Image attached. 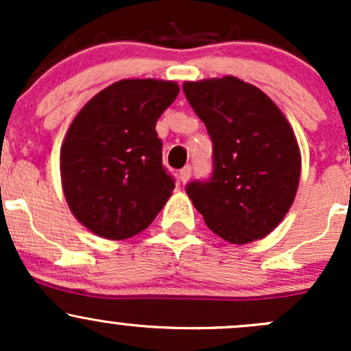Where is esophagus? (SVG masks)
Returning a JSON list of instances; mask_svg holds the SVG:
<instances>
[{
    "label": "esophagus",
    "mask_w": 351,
    "mask_h": 351,
    "mask_svg": "<svg viewBox=\"0 0 351 351\" xmlns=\"http://www.w3.org/2000/svg\"><path fill=\"white\" fill-rule=\"evenodd\" d=\"M190 176H192V168H190V166H185V168H183V169H180L178 178H180V182L183 183V185H185V183L189 182Z\"/></svg>",
    "instance_id": "obj_1"
}]
</instances>
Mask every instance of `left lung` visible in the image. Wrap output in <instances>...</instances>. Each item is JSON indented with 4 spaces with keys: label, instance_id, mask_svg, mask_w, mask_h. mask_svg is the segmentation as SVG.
<instances>
[{
    "label": "left lung",
    "instance_id": "obj_1",
    "mask_svg": "<svg viewBox=\"0 0 351 351\" xmlns=\"http://www.w3.org/2000/svg\"><path fill=\"white\" fill-rule=\"evenodd\" d=\"M186 100L214 144V173L186 193L205 224L231 244L270 234L295 198L300 149L282 110L234 76L185 81Z\"/></svg>",
    "mask_w": 351,
    "mask_h": 351
}]
</instances>
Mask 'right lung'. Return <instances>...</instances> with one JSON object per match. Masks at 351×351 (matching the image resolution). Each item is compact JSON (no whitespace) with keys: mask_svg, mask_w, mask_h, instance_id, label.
Listing matches in <instances>:
<instances>
[{"mask_svg":"<svg viewBox=\"0 0 351 351\" xmlns=\"http://www.w3.org/2000/svg\"><path fill=\"white\" fill-rule=\"evenodd\" d=\"M175 81L122 80L74 117L61 146V183L74 217L113 241L143 232L171 197L156 122L178 97Z\"/></svg>","mask_w":351,"mask_h":351,"instance_id":"right-lung-1","label":"right lung"}]
</instances>
